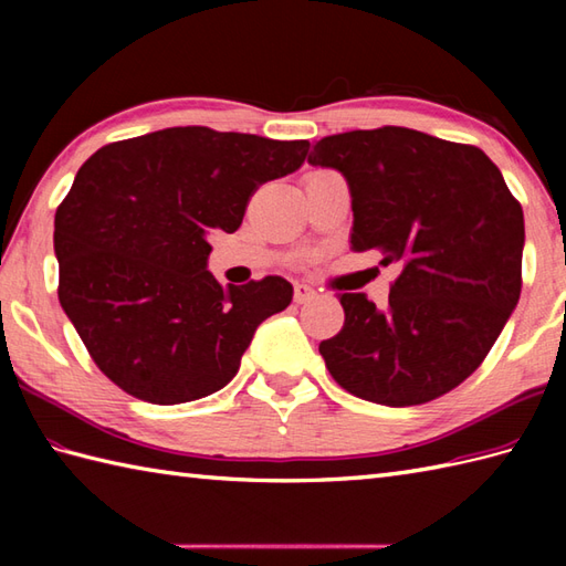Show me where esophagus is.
<instances>
[{"instance_id":"esophagus-1","label":"esophagus","mask_w":566,"mask_h":566,"mask_svg":"<svg viewBox=\"0 0 566 566\" xmlns=\"http://www.w3.org/2000/svg\"><path fill=\"white\" fill-rule=\"evenodd\" d=\"M316 296V292L311 290L308 284H294V302L296 304H306V302H311V298Z\"/></svg>"}]
</instances>
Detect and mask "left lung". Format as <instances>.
I'll return each mask as SVG.
<instances>
[{
    "mask_svg": "<svg viewBox=\"0 0 566 566\" xmlns=\"http://www.w3.org/2000/svg\"><path fill=\"white\" fill-rule=\"evenodd\" d=\"M308 163L347 179L353 250L401 268L384 308L340 294L343 331L318 345L333 379L394 408L460 387L521 298L523 209L499 167L474 146L401 126L326 136Z\"/></svg>",
    "mask_w": 566,
    "mask_h": 566,
    "instance_id": "1",
    "label": "left lung"
}]
</instances>
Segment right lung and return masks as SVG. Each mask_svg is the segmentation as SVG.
<instances>
[{"instance_id":"obj_1","label":"right lung","mask_w":566,"mask_h":566,"mask_svg":"<svg viewBox=\"0 0 566 566\" xmlns=\"http://www.w3.org/2000/svg\"><path fill=\"white\" fill-rule=\"evenodd\" d=\"M308 140L177 126L104 146L55 213L60 306L94 365L140 401L223 389L258 326L292 304L264 276L221 286L209 233H233L260 185L304 165Z\"/></svg>"}]
</instances>
